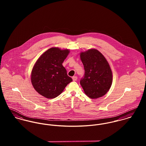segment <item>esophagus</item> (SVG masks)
Listing matches in <instances>:
<instances>
[{
  "label": "esophagus",
  "instance_id": "34e87169",
  "mask_svg": "<svg viewBox=\"0 0 146 146\" xmlns=\"http://www.w3.org/2000/svg\"><path fill=\"white\" fill-rule=\"evenodd\" d=\"M72 78L73 81H76V80H77V79H78V77H77V76H73Z\"/></svg>",
  "mask_w": 146,
  "mask_h": 146
}]
</instances>
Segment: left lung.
<instances>
[{
  "label": "left lung",
  "mask_w": 146,
  "mask_h": 146,
  "mask_svg": "<svg viewBox=\"0 0 146 146\" xmlns=\"http://www.w3.org/2000/svg\"><path fill=\"white\" fill-rule=\"evenodd\" d=\"M84 75L80 83L85 93L90 98L104 96L112 82L111 68L102 54L97 49H89L80 53Z\"/></svg>",
  "instance_id": "left-lung-1"
}]
</instances>
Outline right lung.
Segmentation results:
<instances>
[{
    "label": "right lung",
    "instance_id": "1",
    "mask_svg": "<svg viewBox=\"0 0 146 146\" xmlns=\"http://www.w3.org/2000/svg\"><path fill=\"white\" fill-rule=\"evenodd\" d=\"M68 53V49L51 48L35 63L31 72V83L36 91L44 97H57L72 81L62 66Z\"/></svg>",
    "mask_w": 146,
    "mask_h": 146
}]
</instances>
